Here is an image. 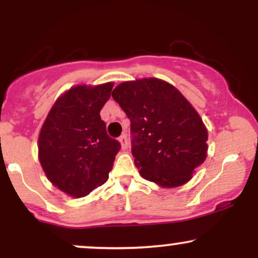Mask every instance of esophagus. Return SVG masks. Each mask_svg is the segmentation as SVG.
<instances>
[{"label":"esophagus","mask_w":258,"mask_h":258,"mask_svg":"<svg viewBox=\"0 0 258 258\" xmlns=\"http://www.w3.org/2000/svg\"><path fill=\"white\" fill-rule=\"evenodd\" d=\"M120 143H121V147H122V149H126L127 146H128V141H127V136L126 135H122L121 137L119 138Z\"/></svg>","instance_id":"esophagus-1"}]
</instances>
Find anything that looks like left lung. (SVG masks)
<instances>
[{
  "label": "left lung",
  "mask_w": 258,
  "mask_h": 258,
  "mask_svg": "<svg viewBox=\"0 0 258 258\" xmlns=\"http://www.w3.org/2000/svg\"><path fill=\"white\" fill-rule=\"evenodd\" d=\"M111 96L131 121L132 155L141 176L164 188L190 180L207 156V130L184 96L154 78L122 82Z\"/></svg>",
  "instance_id": "left-lung-1"
}]
</instances>
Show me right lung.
<instances>
[{
  "mask_svg": "<svg viewBox=\"0 0 258 258\" xmlns=\"http://www.w3.org/2000/svg\"><path fill=\"white\" fill-rule=\"evenodd\" d=\"M114 85L75 86L55 100L38 137V159L47 178L74 198L106 182L121 144L108 136L100 110Z\"/></svg>",
  "mask_w": 258,
  "mask_h": 258,
  "instance_id": "obj_1",
  "label": "right lung"
}]
</instances>
